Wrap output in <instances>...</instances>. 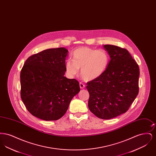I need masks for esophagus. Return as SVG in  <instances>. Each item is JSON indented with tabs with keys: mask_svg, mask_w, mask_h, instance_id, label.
Returning a JSON list of instances; mask_svg holds the SVG:
<instances>
[{
	"mask_svg": "<svg viewBox=\"0 0 156 156\" xmlns=\"http://www.w3.org/2000/svg\"><path fill=\"white\" fill-rule=\"evenodd\" d=\"M80 87L81 89H83V88H85V85L84 83H82V82H80Z\"/></svg>",
	"mask_w": 156,
	"mask_h": 156,
	"instance_id": "1",
	"label": "esophagus"
}]
</instances>
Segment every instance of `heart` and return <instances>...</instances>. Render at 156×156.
I'll return each mask as SVG.
<instances>
[{"mask_svg":"<svg viewBox=\"0 0 156 156\" xmlns=\"http://www.w3.org/2000/svg\"><path fill=\"white\" fill-rule=\"evenodd\" d=\"M73 60L66 63V70L69 77L78 74L81 69V76L87 81L100 77L106 71L109 64L108 54L104 50H97L88 47L76 49L72 55Z\"/></svg>","mask_w":156,"mask_h":156,"instance_id":"obj_1","label":"heart"}]
</instances>
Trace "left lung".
Here are the masks:
<instances>
[{
    "label": "left lung",
    "mask_w": 156,
    "mask_h": 156,
    "mask_svg": "<svg viewBox=\"0 0 156 156\" xmlns=\"http://www.w3.org/2000/svg\"><path fill=\"white\" fill-rule=\"evenodd\" d=\"M111 60L103 74L87 82L89 110L100 119H110L128 111L139 93V67L129 51L104 45Z\"/></svg>",
    "instance_id": "1"
}]
</instances>
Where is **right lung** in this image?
Returning a JSON list of instances; mask_svg holds the SVG:
<instances>
[{"label":"right lung","mask_w":156,"mask_h":156,"mask_svg":"<svg viewBox=\"0 0 156 156\" xmlns=\"http://www.w3.org/2000/svg\"><path fill=\"white\" fill-rule=\"evenodd\" d=\"M68 50L50 48L26 61L20 73V95L26 109L35 117L57 120L66 113L80 91L79 82L64 75Z\"/></svg>","instance_id":"obj_1"}]
</instances>
